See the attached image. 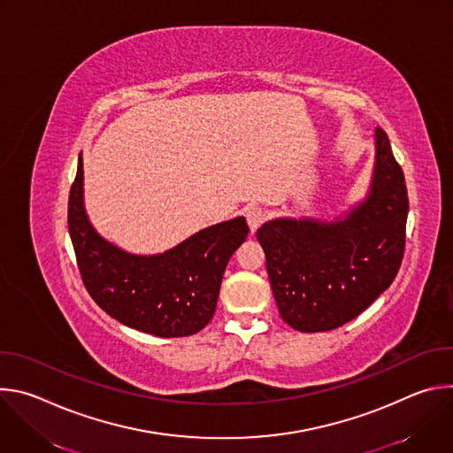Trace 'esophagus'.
<instances>
[{
	"label": "esophagus",
	"mask_w": 453,
	"mask_h": 453,
	"mask_svg": "<svg viewBox=\"0 0 453 453\" xmlns=\"http://www.w3.org/2000/svg\"><path fill=\"white\" fill-rule=\"evenodd\" d=\"M245 219H247V224L250 227V233H254L257 227H260L267 220V213L262 208H250V210H247Z\"/></svg>",
	"instance_id": "obj_1"
}]
</instances>
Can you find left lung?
I'll return each mask as SVG.
<instances>
[{"label":"left lung","instance_id":"obj_1","mask_svg":"<svg viewBox=\"0 0 453 453\" xmlns=\"http://www.w3.org/2000/svg\"><path fill=\"white\" fill-rule=\"evenodd\" d=\"M365 201L344 217L276 219L256 233L281 319L304 334L335 330L395 281L405 252L409 197L389 138L376 127Z\"/></svg>","mask_w":453,"mask_h":453}]
</instances>
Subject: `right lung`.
<instances>
[{
  "label": "right lung",
  "mask_w": 453,
  "mask_h": 453,
  "mask_svg": "<svg viewBox=\"0 0 453 453\" xmlns=\"http://www.w3.org/2000/svg\"><path fill=\"white\" fill-rule=\"evenodd\" d=\"M79 156L70 189L68 227L82 281L95 303L121 325L156 337H188L211 320L222 276L249 226L243 217L220 222L173 249L138 256L104 240L84 210Z\"/></svg>",
  "instance_id": "right-lung-1"
}]
</instances>
